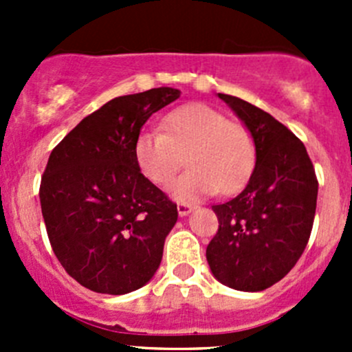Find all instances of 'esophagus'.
<instances>
[{
  "instance_id": "34e87169",
  "label": "esophagus",
  "mask_w": 352,
  "mask_h": 352,
  "mask_svg": "<svg viewBox=\"0 0 352 352\" xmlns=\"http://www.w3.org/2000/svg\"><path fill=\"white\" fill-rule=\"evenodd\" d=\"M194 209L192 204H187V202H179L177 204V211H179L180 216H187Z\"/></svg>"
}]
</instances>
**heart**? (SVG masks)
Segmentation results:
<instances>
[{
  "label": "heart",
  "mask_w": 352,
  "mask_h": 352,
  "mask_svg": "<svg viewBox=\"0 0 352 352\" xmlns=\"http://www.w3.org/2000/svg\"><path fill=\"white\" fill-rule=\"evenodd\" d=\"M163 133L141 131L134 140V162L140 172L158 187H166L184 156L189 166L172 186L180 201H196L233 194L247 182L255 165V141L243 124L232 122L206 104L180 107L163 119Z\"/></svg>",
  "instance_id": "b5f03b06"
}]
</instances>
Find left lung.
Here are the masks:
<instances>
[{
  "instance_id": "left-lung-1",
  "label": "left lung",
  "mask_w": 352,
  "mask_h": 352,
  "mask_svg": "<svg viewBox=\"0 0 352 352\" xmlns=\"http://www.w3.org/2000/svg\"><path fill=\"white\" fill-rule=\"evenodd\" d=\"M255 141V168L236 197L212 206L218 233L206 248L212 276L239 291L267 289L294 267L314 226L318 182L305 144L271 113L218 94Z\"/></svg>"
}]
</instances>
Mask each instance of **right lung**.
Listing matches in <instances>:
<instances>
[{
	"instance_id": "right-lung-1",
	"label": "right lung",
	"mask_w": 352,
	"mask_h": 352,
	"mask_svg": "<svg viewBox=\"0 0 352 352\" xmlns=\"http://www.w3.org/2000/svg\"><path fill=\"white\" fill-rule=\"evenodd\" d=\"M179 97L162 87L113 98L49 156L38 190L49 242L67 274L95 293L140 289L162 262L177 204L140 172L133 148L144 122Z\"/></svg>"
}]
</instances>
